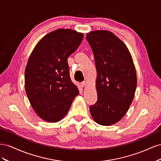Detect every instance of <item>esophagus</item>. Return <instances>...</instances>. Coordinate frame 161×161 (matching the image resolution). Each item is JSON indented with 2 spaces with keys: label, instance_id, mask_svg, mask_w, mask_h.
Here are the masks:
<instances>
[{
  "label": "esophagus",
  "instance_id": "1",
  "mask_svg": "<svg viewBox=\"0 0 161 161\" xmlns=\"http://www.w3.org/2000/svg\"><path fill=\"white\" fill-rule=\"evenodd\" d=\"M86 86V81L81 82V86L82 87V88H84V87H85Z\"/></svg>",
  "mask_w": 161,
  "mask_h": 161
}]
</instances>
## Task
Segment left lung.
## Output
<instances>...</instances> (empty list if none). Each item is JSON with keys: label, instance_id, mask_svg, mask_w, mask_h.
Returning <instances> with one entry per match:
<instances>
[{"label": "left lung", "instance_id": "left-lung-1", "mask_svg": "<svg viewBox=\"0 0 161 161\" xmlns=\"http://www.w3.org/2000/svg\"><path fill=\"white\" fill-rule=\"evenodd\" d=\"M97 71L98 100L90 107L100 125L118 122L129 109L137 85L132 57L125 44L112 32L98 30L87 34Z\"/></svg>", "mask_w": 161, "mask_h": 161}]
</instances>
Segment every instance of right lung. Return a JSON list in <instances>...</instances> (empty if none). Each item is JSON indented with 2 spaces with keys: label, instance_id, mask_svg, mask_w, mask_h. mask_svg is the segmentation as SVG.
I'll list each match as a JSON object with an SVG mask.
<instances>
[{
  "label": "right lung",
  "instance_id": "obj_1",
  "mask_svg": "<svg viewBox=\"0 0 161 161\" xmlns=\"http://www.w3.org/2000/svg\"><path fill=\"white\" fill-rule=\"evenodd\" d=\"M83 37L72 30H55L39 41L29 58L25 71L26 94L35 112L48 122L65 117L79 94L71 80L67 58Z\"/></svg>",
  "mask_w": 161,
  "mask_h": 161
}]
</instances>
